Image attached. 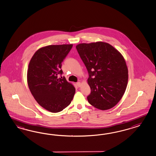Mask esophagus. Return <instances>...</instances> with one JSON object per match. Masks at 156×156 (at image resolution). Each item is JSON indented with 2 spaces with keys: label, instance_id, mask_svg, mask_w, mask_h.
I'll use <instances>...</instances> for the list:
<instances>
[{
  "label": "esophagus",
  "instance_id": "34e87169",
  "mask_svg": "<svg viewBox=\"0 0 156 156\" xmlns=\"http://www.w3.org/2000/svg\"><path fill=\"white\" fill-rule=\"evenodd\" d=\"M76 85H77V86H78V87H80V82H77V83H76Z\"/></svg>",
  "mask_w": 156,
  "mask_h": 156
}]
</instances>
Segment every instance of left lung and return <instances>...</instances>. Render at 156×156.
<instances>
[{
  "instance_id": "8db88e82",
  "label": "left lung",
  "mask_w": 156,
  "mask_h": 156,
  "mask_svg": "<svg viewBox=\"0 0 156 156\" xmlns=\"http://www.w3.org/2000/svg\"><path fill=\"white\" fill-rule=\"evenodd\" d=\"M76 49L89 73V103L99 110L112 108L122 98L128 83L122 55L106 42L80 44Z\"/></svg>"
}]
</instances>
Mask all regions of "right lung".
<instances>
[{
	"label": "right lung",
	"instance_id": "add662e5",
	"mask_svg": "<svg viewBox=\"0 0 156 156\" xmlns=\"http://www.w3.org/2000/svg\"><path fill=\"white\" fill-rule=\"evenodd\" d=\"M73 47L72 44L45 46L38 49L30 61L27 81L36 101L51 112H58L72 101L76 89L67 82L62 62Z\"/></svg>",
	"mask_w": 156,
	"mask_h": 156
}]
</instances>
